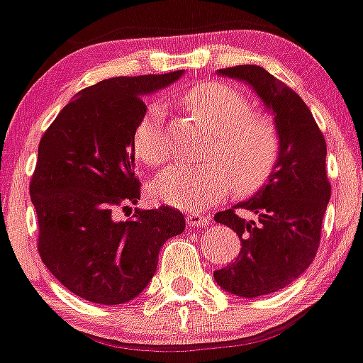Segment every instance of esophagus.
Listing matches in <instances>:
<instances>
[{"label":"esophagus","instance_id":"obj_1","mask_svg":"<svg viewBox=\"0 0 363 363\" xmlns=\"http://www.w3.org/2000/svg\"><path fill=\"white\" fill-rule=\"evenodd\" d=\"M212 223V217L210 216H201L199 212H191L187 213V224L194 228H205Z\"/></svg>","mask_w":363,"mask_h":363}]
</instances>
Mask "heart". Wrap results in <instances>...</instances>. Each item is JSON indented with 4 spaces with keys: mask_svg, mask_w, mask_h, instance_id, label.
I'll return each mask as SVG.
<instances>
[{
    "mask_svg": "<svg viewBox=\"0 0 363 363\" xmlns=\"http://www.w3.org/2000/svg\"><path fill=\"white\" fill-rule=\"evenodd\" d=\"M185 105L212 130L213 144L205 164H174L155 178L158 199L179 210H203L224 198L231 189L251 194L267 182L278 160L279 139L271 119L251 113L250 103L235 89L223 84H201L185 96ZM164 106L155 103L133 133L137 157L151 167L167 162Z\"/></svg>",
    "mask_w": 363,
    "mask_h": 363,
    "instance_id": "1",
    "label": "heart"
}]
</instances>
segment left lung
Returning a JSON list of instances; mask_svg holds the SVG:
<instances>
[{
    "mask_svg": "<svg viewBox=\"0 0 363 363\" xmlns=\"http://www.w3.org/2000/svg\"><path fill=\"white\" fill-rule=\"evenodd\" d=\"M219 76L250 85L271 112L279 139L278 160L264 185L246 201L216 213V223L237 231L240 253L213 279L228 294L260 298L298 279L312 264L330 203L326 143L301 98L260 65L219 69ZM257 213L247 221L235 213Z\"/></svg>",
    "mask_w": 363,
    "mask_h": 363,
    "instance_id": "obj_1",
    "label": "left lung"
}]
</instances>
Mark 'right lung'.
<instances>
[{"mask_svg":"<svg viewBox=\"0 0 363 363\" xmlns=\"http://www.w3.org/2000/svg\"><path fill=\"white\" fill-rule=\"evenodd\" d=\"M185 71L117 76L80 91L39 144L30 196L39 223V253L72 294L123 305L147 287L165 240L185 230L171 206L117 212L140 199L133 133L146 113L144 96Z\"/></svg>","mask_w":363,"mask_h":363,"instance_id":"obj_1","label":"right lung"}]
</instances>
